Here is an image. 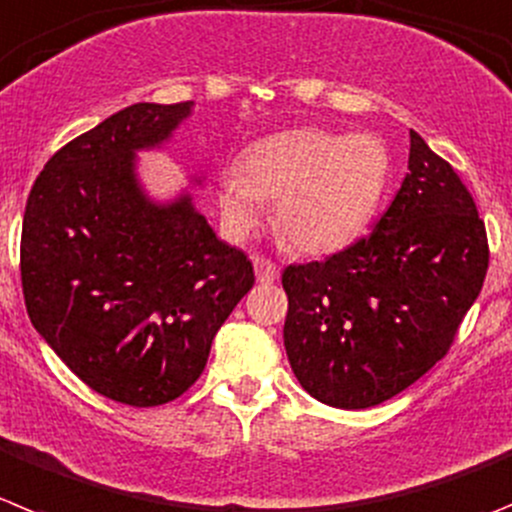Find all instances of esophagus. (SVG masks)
<instances>
[{
  "label": "esophagus",
  "mask_w": 512,
  "mask_h": 512,
  "mask_svg": "<svg viewBox=\"0 0 512 512\" xmlns=\"http://www.w3.org/2000/svg\"><path fill=\"white\" fill-rule=\"evenodd\" d=\"M253 271H256V281H259V284H274V281L279 279L276 264H271L264 256H256V259H253Z\"/></svg>",
  "instance_id": "34e87169"
}]
</instances>
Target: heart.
Returning <instances> with one entry per match:
<instances>
[{
	"label": "heart",
	"instance_id": "heart-1",
	"mask_svg": "<svg viewBox=\"0 0 512 512\" xmlns=\"http://www.w3.org/2000/svg\"><path fill=\"white\" fill-rule=\"evenodd\" d=\"M391 157L370 134L292 129L253 144L243 167L218 175V210L225 231L241 238L276 200V228L289 246L327 256L358 241L381 205Z\"/></svg>",
	"mask_w": 512,
	"mask_h": 512
}]
</instances>
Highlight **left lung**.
I'll return each mask as SVG.
<instances>
[{
  "label": "left lung",
  "mask_w": 512,
  "mask_h": 512,
  "mask_svg": "<svg viewBox=\"0 0 512 512\" xmlns=\"http://www.w3.org/2000/svg\"><path fill=\"white\" fill-rule=\"evenodd\" d=\"M487 259L475 200L411 131L409 175L373 233L281 274L297 381L335 409H368L406 391L447 355Z\"/></svg>",
  "instance_id": "1"
}]
</instances>
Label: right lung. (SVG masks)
Returning <instances> with one entry per match:
<instances>
[{
	"instance_id": "obj_1",
	"label": "right lung",
	"mask_w": 512,
	"mask_h": 512,
	"mask_svg": "<svg viewBox=\"0 0 512 512\" xmlns=\"http://www.w3.org/2000/svg\"><path fill=\"white\" fill-rule=\"evenodd\" d=\"M192 106L134 103L65 144L22 220L30 322L86 386L137 409L198 381L253 287L246 253L215 236L190 192L157 200L139 177L137 154L170 144Z\"/></svg>"
}]
</instances>
